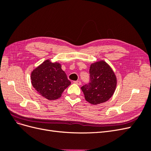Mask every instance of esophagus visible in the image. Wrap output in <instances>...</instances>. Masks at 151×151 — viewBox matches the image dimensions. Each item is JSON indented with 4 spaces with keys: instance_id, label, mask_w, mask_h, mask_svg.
<instances>
[{
    "instance_id": "obj_1",
    "label": "esophagus",
    "mask_w": 151,
    "mask_h": 151,
    "mask_svg": "<svg viewBox=\"0 0 151 151\" xmlns=\"http://www.w3.org/2000/svg\"><path fill=\"white\" fill-rule=\"evenodd\" d=\"M74 83L77 85H81V82L79 81H74Z\"/></svg>"
}]
</instances>
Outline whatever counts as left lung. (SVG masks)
I'll return each instance as SVG.
<instances>
[{
    "mask_svg": "<svg viewBox=\"0 0 151 151\" xmlns=\"http://www.w3.org/2000/svg\"><path fill=\"white\" fill-rule=\"evenodd\" d=\"M90 83L81 87L85 99L96 105L107 101L115 93L117 80L111 67L104 60L91 63Z\"/></svg>",
    "mask_w": 151,
    "mask_h": 151,
    "instance_id": "8db88e82",
    "label": "left lung"
}]
</instances>
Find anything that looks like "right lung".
<instances>
[{
	"instance_id": "1",
	"label": "right lung",
	"mask_w": 151,
	"mask_h": 151,
	"mask_svg": "<svg viewBox=\"0 0 151 151\" xmlns=\"http://www.w3.org/2000/svg\"><path fill=\"white\" fill-rule=\"evenodd\" d=\"M31 84L41 96L48 100L57 99L71 83L67 79L62 65L49 59L31 72Z\"/></svg>"
}]
</instances>
